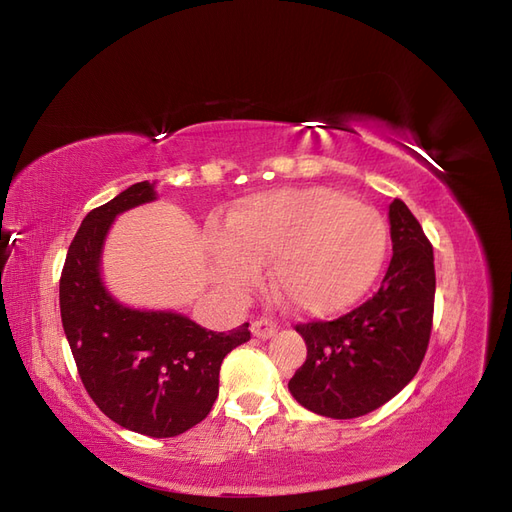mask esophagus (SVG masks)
Segmentation results:
<instances>
[{
    "instance_id": "obj_1",
    "label": "esophagus",
    "mask_w": 512,
    "mask_h": 512,
    "mask_svg": "<svg viewBox=\"0 0 512 512\" xmlns=\"http://www.w3.org/2000/svg\"><path fill=\"white\" fill-rule=\"evenodd\" d=\"M275 332H277V324L273 320H264L262 317V320L252 322V334L258 339H271Z\"/></svg>"
}]
</instances>
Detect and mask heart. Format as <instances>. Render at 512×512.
<instances>
[{
    "instance_id": "heart-1",
    "label": "heart",
    "mask_w": 512,
    "mask_h": 512,
    "mask_svg": "<svg viewBox=\"0 0 512 512\" xmlns=\"http://www.w3.org/2000/svg\"><path fill=\"white\" fill-rule=\"evenodd\" d=\"M218 277L235 292L256 284L273 262V292L292 309L332 315L373 286L387 250V228L373 207L330 188L264 192L239 203L224 228H211Z\"/></svg>"
}]
</instances>
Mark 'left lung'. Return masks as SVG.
<instances>
[{
	"mask_svg": "<svg viewBox=\"0 0 512 512\" xmlns=\"http://www.w3.org/2000/svg\"><path fill=\"white\" fill-rule=\"evenodd\" d=\"M392 260L381 288L332 322L296 324L307 360L288 390L305 409L354 419L379 409L407 385L426 356L434 315V252L400 199L390 203Z\"/></svg>",
	"mask_w": 512,
	"mask_h": 512,
	"instance_id": "obj_1",
	"label": "left lung"
}]
</instances>
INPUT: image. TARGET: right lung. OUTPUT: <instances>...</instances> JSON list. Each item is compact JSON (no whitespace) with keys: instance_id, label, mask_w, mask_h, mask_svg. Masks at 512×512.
<instances>
[{"instance_id":"obj_1","label":"right lung","mask_w":512,"mask_h":512,"mask_svg":"<svg viewBox=\"0 0 512 512\" xmlns=\"http://www.w3.org/2000/svg\"><path fill=\"white\" fill-rule=\"evenodd\" d=\"M154 199V184L137 182L88 211L67 250L59 305L78 375L97 407L122 428L169 438L209 415L222 360L250 341V324L214 332L182 313L125 307L105 290L101 250L114 218Z\"/></svg>"}]
</instances>
